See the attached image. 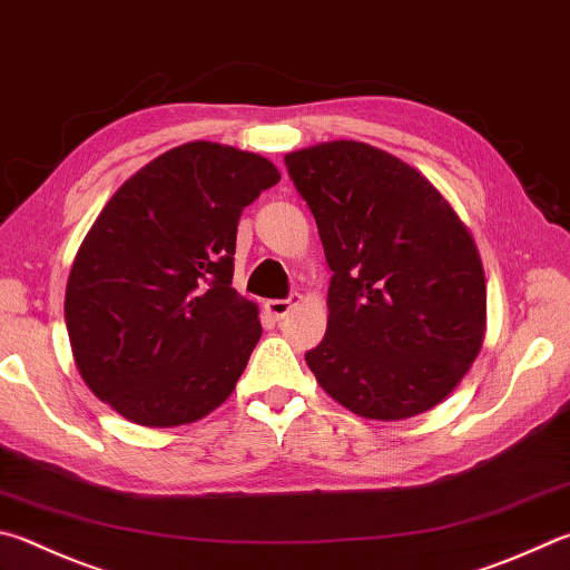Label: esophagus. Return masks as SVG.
Returning <instances> with one entry per match:
<instances>
[{"mask_svg": "<svg viewBox=\"0 0 570 570\" xmlns=\"http://www.w3.org/2000/svg\"><path fill=\"white\" fill-rule=\"evenodd\" d=\"M298 298H302V296L272 298V302H266V304H264V308H266V314L272 316L274 321H282V318H286V316H288V312H292V308L298 304Z\"/></svg>", "mask_w": 570, "mask_h": 570, "instance_id": "34e87169", "label": "esophagus"}]
</instances>
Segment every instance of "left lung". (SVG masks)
<instances>
[{
  "label": "left lung",
  "instance_id": "8db88e82",
  "mask_svg": "<svg viewBox=\"0 0 570 570\" xmlns=\"http://www.w3.org/2000/svg\"><path fill=\"white\" fill-rule=\"evenodd\" d=\"M328 268V326L306 364L331 399L374 421L419 416L479 356L485 276L471 232L419 169L364 141L284 157Z\"/></svg>",
  "mask_w": 570,
  "mask_h": 570
}]
</instances>
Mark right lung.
Wrapping results in <instances>:
<instances>
[{
  "instance_id": "obj_1",
  "label": "right lung",
  "mask_w": 570,
  "mask_h": 570,
  "mask_svg": "<svg viewBox=\"0 0 570 570\" xmlns=\"http://www.w3.org/2000/svg\"><path fill=\"white\" fill-rule=\"evenodd\" d=\"M282 174L252 151L189 141L124 181L71 264L65 318L81 379L131 423L181 426L232 396L262 338L232 288L244 206Z\"/></svg>"
}]
</instances>
